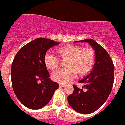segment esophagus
<instances>
[{
  "instance_id": "esophagus-1",
  "label": "esophagus",
  "mask_w": 125,
  "mask_h": 125,
  "mask_svg": "<svg viewBox=\"0 0 125 125\" xmlns=\"http://www.w3.org/2000/svg\"><path fill=\"white\" fill-rule=\"evenodd\" d=\"M65 85V84L64 83H59V86H60V87H64Z\"/></svg>"
}]
</instances>
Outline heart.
Masks as SVG:
<instances>
[{
    "label": "heart",
    "instance_id": "b5f03b06",
    "mask_svg": "<svg viewBox=\"0 0 125 125\" xmlns=\"http://www.w3.org/2000/svg\"><path fill=\"white\" fill-rule=\"evenodd\" d=\"M57 53L62 60H66V68L54 72L51 74L53 81L60 83H67L76 77L87 74L93 67L95 54L93 49L79 46L68 44L57 49ZM44 62L47 69L54 70L60 65V60L50 52H47L44 57Z\"/></svg>",
    "mask_w": 125,
    "mask_h": 125
}]
</instances>
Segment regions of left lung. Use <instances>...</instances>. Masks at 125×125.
Wrapping results in <instances>:
<instances>
[{"label": "left lung", "instance_id": "obj_1", "mask_svg": "<svg viewBox=\"0 0 125 125\" xmlns=\"http://www.w3.org/2000/svg\"><path fill=\"white\" fill-rule=\"evenodd\" d=\"M88 42L95 51V64L91 73L79 83L82 88L73 85L74 92L67 97L70 106L80 113L94 112L106 101L111 92L114 80V65L106 49L92 39L80 40Z\"/></svg>", "mask_w": 125, "mask_h": 125}]
</instances>
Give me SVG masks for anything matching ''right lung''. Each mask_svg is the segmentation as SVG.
I'll return each instance as SVG.
<instances>
[{"mask_svg":"<svg viewBox=\"0 0 125 125\" xmlns=\"http://www.w3.org/2000/svg\"><path fill=\"white\" fill-rule=\"evenodd\" d=\"M39 37L23 46L12 64V84L19 102L31 109H39L49 103L58 83L51 81L44 62L47 50L59 44Z\"/></svg>","mask_w":125,"mask_h":125,"instance_id":"add662e5","label":"right lung"}]
</instances>
